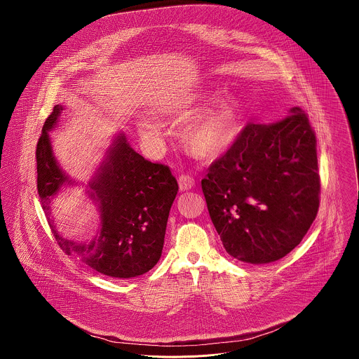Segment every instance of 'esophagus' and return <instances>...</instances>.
I'll return each instance as SVG.
<instances>
[{
  "mask_svg": "<svg viewBox=\"0 0 359 359\" xmlns=\"http://www.w3.org/2000/svg\"><path fill=\"white\" fill-rule=\"evenodd\" d=\"M178 185H180V191L185 192L195 187V180L188 174H182L178 177Z\"/></svg>",
  "mask_w": 359,
  "mask_h": 359,
  "instance_id": "obj_1",
  "label": "esophagus"
}]
</instances>
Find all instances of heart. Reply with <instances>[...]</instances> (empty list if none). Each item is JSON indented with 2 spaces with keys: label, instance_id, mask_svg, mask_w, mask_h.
<instances>
[{
  "label": "heart",
  "instance_id": "obj_1",
  "mask_svg": "<svg viewBox=\"0 0 359 359\" xmlns=\"http://www.w3.org/2000/svg\"><path fill=\"white\" fill-rule=\"evenodd\" d=\"M241 117L242 100L239 95L231 94L221 98L184 131V144L188 152L202 160H212L225 154L236 140ZM140 128L148 141L160 140V128L152 121L142 120Z\"/></svg>",
  "mask_w": 359,
  "mask_h": 359
}]
</instances>
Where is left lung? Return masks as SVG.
Returning <instances> with one entry per match:
<instances>
[{
	"mask_svg": "<svg viewBox=\"0 0 359 359\" xmlns=\"http://www.w3.org/2000/svg\"><path fill=\"white\" fill-rule=\"evenodd\" d=\"M210 218L226 253L269 264L306 236L319 207L316 138L294 106L269 124H249L202 180Z\"/></svg>",
	"mask_w": 359,
	"mask_h": 359,
	"instance_id": "1",
	"label": "left lung"
}]
</instances>
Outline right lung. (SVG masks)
<instances>
[{"label": "right lung", "mask_w": 359, "mask_h": 359, "mask_svg": "<svg viewBox=\"0 0 359 359\" xmlns=\"http://www.w3.org/2000/svg\"><path fill=\"white\" fill-rule=\"evenodd\" d=\"M63 109L62 104L53 107L36 151L37 189L44 210H50L63 187L76 184L57 163L50 138ZM86 192L98 207V233L87 242L72 241L63 238L50 219L60 249L111 278L128 279L151 271L161 256L170 208L178 192L170 168L144 158L118 133Z\"/></svg>", "instance_id": "right-lung-1"}]
</instances>
